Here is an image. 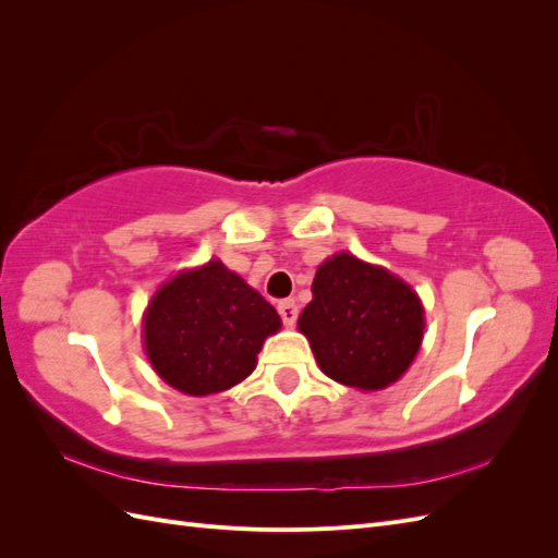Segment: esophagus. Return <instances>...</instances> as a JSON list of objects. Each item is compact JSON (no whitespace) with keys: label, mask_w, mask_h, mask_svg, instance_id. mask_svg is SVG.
<instances>
[{"label":"esophagus","mask_w":558,"mask_h":558,"mask_svg":"<svg viewBox=\"0 0 558 558\" xmlns=\"http://www.w3.org/2000/svg\"><path fill=\"white\" fill-rule=\"evenodd\" d=\"M277 310H279V316H281V320H283V326H295V320H298V305L293 300H281L279 305H277Z\"/></svg>","instance_id":"34e87169"}]
</instances>
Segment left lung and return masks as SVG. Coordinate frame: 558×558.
I'll list each match as a JSON object with an SVG mask.
<instances>
[{
    "label": "left lung",
    "instance_id": "obj_1",
    "mask_svg": "<svg viewBox=\"0 0 558 558\" xmlns=\"http://www.w3.org/2000/svg\"><path fill=\"white\" fill-rule=\"evenodd\" d=\"M298 318L324 375L361 391L398 381L424 340V305L384 267L337 253L316 269Z\"/></svg>",
    "mask_w": 558,
    "mask_h": 558
}]
</instances>
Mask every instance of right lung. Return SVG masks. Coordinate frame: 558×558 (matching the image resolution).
<instances>
[{
	"label": "right lung",
	"mask_w": 558,
	"mask_h": 558,
	"mask_svg": "<svg viewBox=\"0 0 558 558\" xmlns=\"http://www.w3.org/2000/svg\"><path fill=\"white\" fill-rule=\"evenodd\" d=\"M281 318L221 260L185 269L160 286L144 316V347L156 373L189 396L228 391L246 379Z\"/></svg>",
	"instance_id": "1"
}]
</instances>
